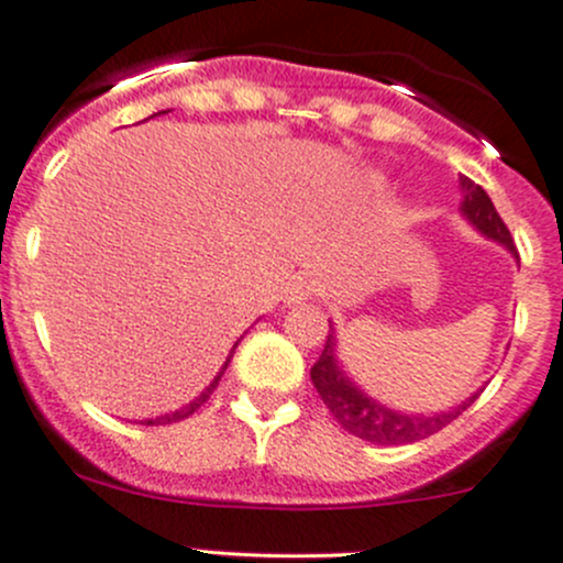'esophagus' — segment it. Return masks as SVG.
<instances>
[{
  "label": "esophagus",
  "mask_w": 563,
  "mask_h": 563,
  "mask_svg": "<svg viewBox=\"0 0 563 563\" xmlns=\"http://www.w3.org/2000/svg\"><path fill=\"white\" fill-rule=\"evenodd\" d=\"M312 291H316V286H312V280L307 275H291L286 283V301L288 305H299V301H307L312 297Z\"/></svg>",
  "instance_id": "obj_1"
}]
</instances>
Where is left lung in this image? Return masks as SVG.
Wrapping results in <instances>:
<instances>
[{
  "mask_svg": "<svg viewBox=\"0 0 563 563\" xmlns=\"http://www.w3.org/2000/svg\"><path fill=\"white\" fill-rule=\"evenodd\" d=\"M459 188L464 194L459 207L464 221H470V227H475L488 240L499 242L507 253H512V258H518L510 229L505 227L488 194L464 175L459 177ZM329 329L331 331L321 358L310 369L312 386L321 394L323 405L329 407L336 423L345 431H351L353 437H358V440L375 442V445H407V442L426 440V437L437 434L442 426L455 421L481 396L483 388L475 390L470 399H464L448 412H401L394 410V407H386L383 401H377L375 396H369L364 388L353 383V377L347 375L340 356H336V331L331 327V321Z\"/></svg>",
  "mask_w": 563,
  "mask_h": 563,
  "instance_id": "8db88e82",
  "label": "left lung"
}]
</instances>
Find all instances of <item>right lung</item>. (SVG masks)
Listing matches in <instances>:
<instances>
[{
	"label": "right lung",
	"instance_id": "1",
	"mask_svg": "<svg viewBox=\"0 0 563 563\" xmlns=\"http://www.w3.org/2000/svg\"><path fill=\"white\" fill-rule=\"evenodd\" d=\"M162 112H169V110H162ZM162 112H153V115H162ZM240 340H242V336H240ZM240 340L234 342V345H232V351H229L227 361H223L221 372H218V375L212 377V383H210V386H207V388L202 390V394H199V396H194V399L188 401V405H183L180 410H175V412H164V416H156V418H145V421H140V423H142V426H162V423H175V421H183V418L194 416V412H197L199 407H202L205 401L210 399V394H212V390H216L218 380H221V377H223V372H227V366H229V361H232V356H234V347L240 345Z\"/></svg>",
	"mask_w": 563,
	"mask_h": 563
}]
</instances>
